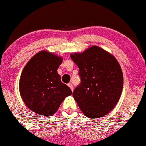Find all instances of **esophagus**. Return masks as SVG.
<instances>
[{"label": "esophagus", "mask_w": 146, "mask_h": 146, "mask_svg": "<svg viewBox=\"0 0 146 146\" xmlns=\"http://www.w3.org/2000/svg\"><path fill=\"white\" fill-rule=\"evenodd\" d=\"M68 87L71 89V90L73 92V90H74V86H73L72 84H68Z\"/></svg>", "instance_id": "obj_1"}]
</instances>
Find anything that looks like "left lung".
<instances>
[{"instance_id":"8db88e82","label":"left lung","mask_w":146,"mask_h":146,"mask_svg":"<svg viewBox=\"0 0 146 146\" xmlns=\"http://www.w3.org/2000/svg\"><path fill=\"white\" fill-rule=\"evenodd\" d=\"M79 68L80 85L73 98L84 115L99 119L114 109L121 96L123 74L119 62L113 54L96 45L80 53L70 54Z\"/></svg>"}]
</instances>
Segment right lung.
<instances>
[{"label":"right lung","mask_w":146,"mask_h":146,"mask_svg":"<svg viewBox=\"0 0 146 146\" xmlns=\"http://www.w3.org/2000/svg\"><path fill=\"white\" fill-rule=\"evenodd\" d=\"M62 60V56L43 50L33 56L24 66L19 90L31 111L51 117L64 99L72 94L68 86L62 83L57 72Z\"/></svg>","instance_id":"add662e5"}]
</instances>
